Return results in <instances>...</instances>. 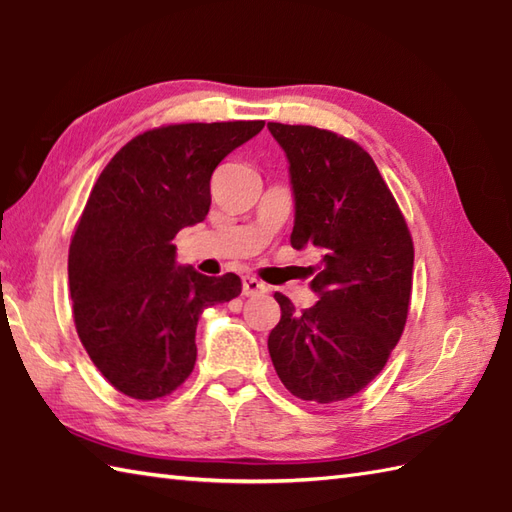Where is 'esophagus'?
Instances as JSON below:
<instances>
[{"instance_id": "esophagus-1", "label": "esophagus", "mask_w": 512, "mask_h": 512, "mask_svg": "<svg viewBox=\"0 0 512 512\" xmlns=\"http://www.w3.org/2000/svg\"><path fill=\"white\" fill-rule=\"evenodd\" d=\"M242 292L246 297H257V295H264V292H268V286L262 284V281L255 277H244Z\"/></svg>"}]
</instances>
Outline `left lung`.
<instances>
[{"label":"left lung","mask_w":512,"mask_h":512,"mask_svg":"<svg viewBox=\"0 0 512 512\" xmlns=\"http://www.w3.org/2000/svg\"><path fill=\"white\" fill-rule=\"evenodd\" d=\"M268 129L290 162V244L321 250L310 284L319 301L297 312L275 292L281 319L268 352L292 396L330 405L372 383L405 330L413 239L361 145L312 125L268 123Z\"/></svg>","instance_id":"obj_1"}]
</instances>
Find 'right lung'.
Segmentation results:
<instances>
[{
  "mask_svg": "<svg viewBox=\"0 0 512 512\" xmlns=\"http://www.w3.org/2000/svg\"><path fill=\"white\" fill-rule=\"evenodd\" d=\"M264 121L162 125L118 151L74 228L68 277L76 334L114 389L165 398L189 378L204 308L242 292L237 275L176 264L173 237L202 222L215 167Z\"/></svg>",
  "mask_w": 512,
  "mask_h": 512,
  "instance_id": "right-lung-1",
  "label": "right lung"
}]
</instances>
